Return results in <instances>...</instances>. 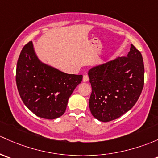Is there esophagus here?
<instances>
[{"mask_svg": "<svg viewBox=\"0 0 158 158\" xmlns=\"http://www.w3.org/2000/svg\"><path fill=\"white\" fill-rule=\"evenodd\" d=\"M89 81V76L87 74H85L83 76V82H88Z\"/></svg>", "mask_w": 158, "mask_h": 158, "instance_id": "esophagus-1", "label": "esophagus"}]
</instances>
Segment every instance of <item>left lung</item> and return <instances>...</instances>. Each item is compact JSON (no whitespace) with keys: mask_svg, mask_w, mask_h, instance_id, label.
Wrapping results in <instances>:
<instances>
[{"mask_svg":"<svg viewBox=\"0 0 158 158\" xmlns=\"http://www.w3.org/2000/svg\"><path fill=\"white\" fill-rule=\"evenodd\" d=\"M92 92L89 108L102 122L119 118L137 102L145 81V68L140 51L133 44L127 57H118L89 71Z\"/></svg>","mask_w":158,"mask_h":158,"instance_id":"left-lung-1","label":"left lung"}]
</instances>
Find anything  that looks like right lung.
Instances as JSON below:
<instances>
[{
    "label": "right lung",
    "mask_w": 158,
    "mask_h": 158,
    "mask_svg": "<svg viewBox=\"0 0 158 158\" xmlns=\"http://www.w3.org/2000/svg\"><path fill=\"white\" fill-rule=\"evenodd\" d=\"M82 80V75L65 73L41 63L31 41L21 51L16 71L18 92L25 105L41 118L61 117L69 98Z\"/></svg>",
    "instance_id": "add662e5"
}]
</instances>
